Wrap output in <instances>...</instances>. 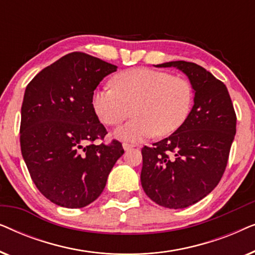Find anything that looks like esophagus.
<instances>
[{
	"instance_id": "1",
	"label": "esophagus",
	"mask_w": 255,
	"mask_h": 255,
	"mask_svg": "<svg viewBox=\"0 0 255 255\" xmlns=\"http://www.w3.org/2000/svg\"><path fill=\"white\" fill-rule=\"evenodd\" d=\"M132 147H134V145L128 144V142H123V148L125 149V151H128V149H130Z\"/></svg>"
}]
</instances>
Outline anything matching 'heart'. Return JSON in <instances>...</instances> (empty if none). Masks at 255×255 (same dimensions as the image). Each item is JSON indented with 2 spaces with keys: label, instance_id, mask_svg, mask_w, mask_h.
<instances>
[{
  "label": "heart",
  "instance_id": "obj_1",
  "mask_svg": "<svg viewBox=\"0 0 255 255\" xmlns=\"http://www.w3.org/2000/svg\"><path fill=\"white\" fill-rule=\"evenodd\" d=\"M113 87H101L93 94L92 106L99 120L117 127V138L140 141L156 134L165 137L182 127L194 103V89L187 79L156 69L138 67L114 76Z\"/></svg>",
  "mask_w": 255,
  "mask_h": 255
}]
</instances>
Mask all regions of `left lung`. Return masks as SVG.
I'll list each match as a JSON object with an SVG mask.
<instances>
[{"mask_svg": "<svg viewBox=\"0 0 255 255\" xmlns=\"http://www.w3.org/2000/svg\"><path fill=\"white\" fill-rule=\"evenodd\" d=\"M156 67H176L189 78L194 107L179 130L141 148L140 181L156 204L183 209L204 198L221 181L237 116L226 86L200 65L179 60Z\"/></svg>", "mask_w": 255, "mask_h": 255, "instance_id": "1", "label": "left lung"}]
</instances>
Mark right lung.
I'll list each match as a JSON object with an SVG mask.
<instances>
[{
	"label": "right lung",
	"instance_id": "add662e5",
	"mask_svg": "<svg viewBox=\"0 0 255 255\" xmlns=\"http://www.w3.org/2000/svg\"><path fill=\"white\" fill-rule=\"evenodd\" d=\"M117 66L72 52L45 67L26 86L20 110V151L38 190L57 205L83 208L96 200L123 155L92 106L94 90Z\"/></svg>",
	"mask_w": 255,
	"mask_h": 255
}]
</instances>
